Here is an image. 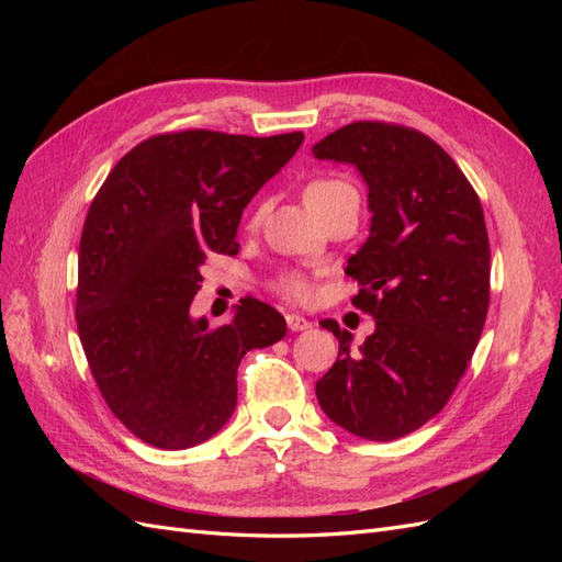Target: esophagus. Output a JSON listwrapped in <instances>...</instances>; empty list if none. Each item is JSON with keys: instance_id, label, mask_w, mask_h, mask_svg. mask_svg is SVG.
Listing matches in <instances>:
<instances>
[{"instance_id": "esophagus-1", "label": "esophagus", "mask_w": 562, "mask_h": 562, "mask_svg": "<svg viewBox=\"0 0 562 562\" xmlns=\"http://www.w3.org/2000/svg\"><path fill=\"white\" fill-rule=\"evenodd\" d=\"M285 323H288V328H291L293 333H302V330H310L312 328V321H307V318L300 316V314H288Z\"/></svg>"}]
</instances>
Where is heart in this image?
<instances>
[{"label": "heart", "instance_id": "b5f03b06", "mask_svg": "<svg viewBox=\"0 0 562 562\" xmlns=\"http://www.w3.org/2000/svg\"><path fill=\"white\" fill-rule=\"evenodd\" d=\"M339 187H345V182L339 180H330V178H323V180H312L307 187H304V201H307V206L314 201H318L321 196H326L335 190H339ZM277 288L291 300H307L312 295V285L310 281L300 277V274H283L279 281H277Z\"/></svg>", "mask_w": 562, "mask_h": 562}]
</instances>
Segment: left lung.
<instances>
[{"label":"left lung","instance_id":"1","mask_svg":"<svg viewBox=\"0 0 562 562\" xmlns=\"http://www.w3.org/2000/svg\"><path fill=\"white\" fill-rule=\"evenodd\" d=\"M368 187L370 236L347 262L375 333L351 351L333 318L337 361L316 382L321 411L366 440H396L443 411L479 345L490 304V241L481 199L427 135L356 122L314 147Z\"/></svg>","mask_w":562,"mask_h":562}]
</instances>
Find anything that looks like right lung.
<instances>
[{"label": "right lung", "instance_id": "right-lung-1", "mask_svg": "<svg viewBox=\"0 0 562 562\" xmlns=\"http://www.w3.org/2000/svg\"><path fill=\"white\" fill-rule=\"evenodd\" d=\"M302 140V131L155 135L98 190L79 244L77 328L100 394L145 443L187 450L215 436L234 415L246 351L285 335L260 300H241L220 328L190 307L203 262L236 252L244 209Z\"/></svg>", "mask_w": 562, "mask_h": 562}]
</instances>
